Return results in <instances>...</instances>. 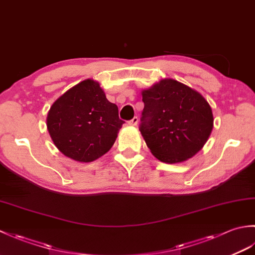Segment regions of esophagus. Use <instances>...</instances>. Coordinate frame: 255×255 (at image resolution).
Masks as SVG:
<instances>
[{"label": "esophagus", "mask_w": 255, "mask_h": 255, "mask_svg": "<svg viewBox=\"0 0 255 255\" xmlns=\"http://www.w3.org/2000/svg\"><path fill=\"white\" fill-rule=\"evenodd\" d=\"M128 124L130 125V126H137V124H138V117L134 116V117L131 119V121L128 122Z\"/></svg>", "instance_id": "1"}]
</instances>
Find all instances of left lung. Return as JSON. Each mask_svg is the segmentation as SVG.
<instances>
[{
    "mask_svg": "<svg viewBox=\"0 0 255 255\" xmlns=\"http://www.w3.org/2000/svg\"><path fill=\"white\" fill-rule=\"evenodd\" d=\"M139 130L156 159L183 162L204 147L214 126L208 102L198 92L172 79L142 91Z\"/></svg>",
    "mask_w": 255,
    "mask_h": 255,
    "instance_id": "obj_1",
    "label": "left lung"
}]
</instances>
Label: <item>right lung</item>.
<instances>
[{
  "label": "right lung",
  "mask_w": 255,
  "mask_h": 255,
  "mask_svg": "<svg viewBox=\"0 0 255 255\" xmlns=\"http://www.w3.org/2000/svg\"><path fill=\"white\" fill-rule=\"evenodd\" d=\"M125 122L99 82L84 80L53 103L47 129L56 147L70 159L92 162L105 154Z\"/></svg>",
  "instance_id": "obj_1"
}]
</instances>
